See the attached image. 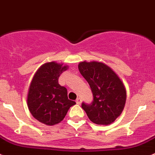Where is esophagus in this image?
<instances>
[{"label":"esophagus","mask_w":155,"mask_h":155,"mask_svg":"<svg viewBox=\"0 0 155 155\" xmlns=\"http://www.w3.org/2000/svg\"><path fill=\"white\" fill-rule=\"evenodd\" d=\"M76 102L77 104H80L81 103H82V99H81L80 97H78V98L76 100Z\"/></svg>","instance_id":"34e87169"}]
</instances>
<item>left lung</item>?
<instances>
[{"label":"left lung","instance_id":"obj_1","mask_svg":"<svg viewBox=\"0 0 155 155\" xmlns=\"http://www.w3.org/2000/svg\"><path fill=\"white\" fill-rule=\"evenodd\" d=\"M78 67L93 95V103H83L82 108L96 124H110L124 108L127 99L124 85L116 72L104 62L83 61Z\"/></svg>","mask_w":155,"mask_h":155}]
</instances>
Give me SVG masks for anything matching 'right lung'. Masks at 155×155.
Instances as JSON below:
<instances>
[{
    "mask_svg": "<svg viewBox=\"0 0 155 155\" xmlns=\"http://www.w3.org/2000/svg\"><path fill=\"white\" fill-rule=\"evenodd\" d=\"M69 66L55 62H46L38 69L31 82L27 104L31 115L44 124L60 123L76 102L68 99L67 90L58 84V78Z\"/></svg>",
    "mask_w": 155,
    "mask_h": 155,
    "instance_id": "obj_1",
    "label": "right lung"
}]
</instances>
